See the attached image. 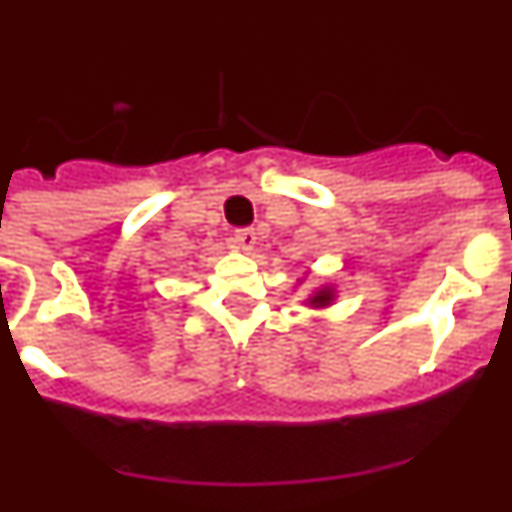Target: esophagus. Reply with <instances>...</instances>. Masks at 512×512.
<instances>
[{
  "label": "esophagus",
  "mask_w": 512,
  "mask_h": 512,
  "mask_svg": "<svg viewBox=\"0 0 512 512\" xmlns=\"http://www.w3.org/2000/svg\"><path fill=\"white\" fill-rule=\"evenodd\" d=\"M233 243L238 248H243V251H251V248L256 246V230H253V228H238L233 233Z\"/></svg>",
  "instance_id": "34e87169"
}]
</instances>
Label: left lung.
Wrapping results in <instances>:
<instances>
[{"label": "left lung", "mask_w": 512, "mask_h": 512, "mask_svg": "<svg viewBox=\"0 0 512 512\" xmlns=\"http://www.w3.org/2000/svg\"><path fill=\"white\" fill-rule=\"evenodd\" d=\"M328 300H330L328 292H320V295L315 297V300H312V302H315V305H325V302H328Z\"/></svg>", "instance_id": "obj_1"}]
</instances>
